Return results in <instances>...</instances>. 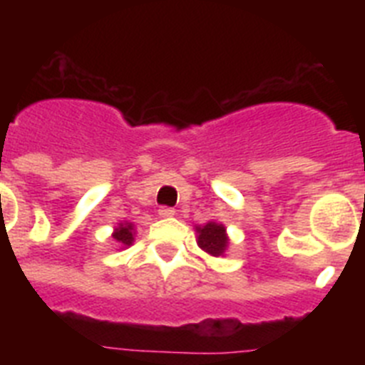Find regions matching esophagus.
<instances>
[{"instance_id":"1","label":"esophagus","mask_w":365,"mask_h":365,"mask_svg":"<svg viewBox=\"0 0 365 365\" xmlns=\"http://www.w3.org/2000/svg\"><path fill=\"white\" fill-rule=\"evenodd\" d=\"M159 215L160 217H172V215H175V210H173V208H170V206H160Z\"/></svg>"}]
</instances>
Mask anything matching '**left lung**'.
I'll list each match as a JSON object with an SVG mask.
<instances>
[{
	"instance_id": "1",
	"label": "left lung",
	"mask_w": 365,
	"mask_h": 365,
	"mask_svg": "<svg viewBox=\"0 0 365 365\" xmlns=\"http://www.w3.org/2000/svg\"><path fill=\"white\" fill-rule=\"evenodd\" d=\"M197 243L199 247L208 252L210 256H222V252L227 250L228 237L225 227L217 225V222H206L205 227H197Z\"/></svg>"
}]
</instances>
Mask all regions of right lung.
I'll return each mask as SVG.
<instances>
[{"label": "right lung", "instance_id": "add662e5", "mask_svg": "<svg viewBox=\"0 0 365 365\" xmlns=\"http://www.w3.org/2000/svg\"><path fill=\"white\" fill-rule=\"evenodd\" d=\"M113 240L118 241L124 247H130L133 243V225L131 222H120V227L115 228Z\"/></svg>", "mask_w": 365, "mask_h": 365}]
</instances>
